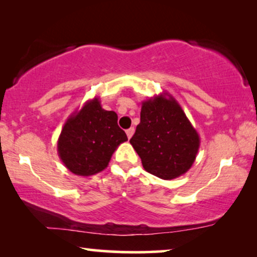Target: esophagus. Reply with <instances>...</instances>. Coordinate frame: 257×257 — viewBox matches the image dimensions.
<instances>
[{
  "mask_svg": "<svg viewBox=\"0 0 257 257\" xmlns=\"http://www.w3.org/2000/svg\"><path fill=\"white\" fill-rule=\"evenodd\" d=\"M135 133V127H130L128 130H126V135H127V138L131 139V137Z\"/></svg>",
  "mask_w": 257,
  "mask_h": 257,
  "instance_id": "1",
  "label": "esophagus"
}]
</instances>
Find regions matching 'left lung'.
Wrapping results in <instances>:
<instances>
[{
  "instance_id": "obj_1",
  "label": "left lung",
  "mask_w": 257,
  "mask_h": 257,
  "mask_svg": "<svg viewBox=\"0 0 257 257\" xmlns=\"http://www.w3.org/2000/svg\"><path fill=\"white\" fill-rule=\"evenodd\" d=\"M130 143L146 172L172 180L192 167L200 137L178 101L165 92L143 101L140 122Z\"/></svg>"
}]
</instances>
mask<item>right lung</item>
Segmentation results:
<instances>
[{
  "label": "right lung",
  "instance_id": "add662e5",
  "mask_svg": "<svg viewBox=\"0 0 257 257\" xmlns=\"http://www.w3.org/2000/svg\"><path fill=\"white\" fill-rule=\"evenodd\" d=\"M117 120V113L104 110L97 97L70 115L57 142L58 156L65 167L80 177L105 170L117 147L127 140Z\"/></svg>",
  "mask_w": 257,
  "mask_h": 257
}]
</instances>
